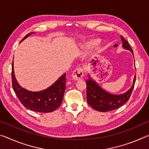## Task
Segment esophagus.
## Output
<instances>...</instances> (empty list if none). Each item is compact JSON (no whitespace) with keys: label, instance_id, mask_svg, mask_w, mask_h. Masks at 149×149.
Wrapping results in <instances>:
<instances>
[{"label":"esophagus","instance_id":"1","mask_svg":"<svg viewBox=\"0 0 149 149\" xmlns=\"http://www.w3.org/2000/svg\"><path fill=\"white\" fill-rule=\"evenodd\" d=\"M84 76V70L81 68H76L75 70H74L72 77V79L75 81H77V80L81 79Z\"/></svg>","mask_w":149,"mask_h":149}]
</instances>
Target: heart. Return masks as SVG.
Instances as JSON below:
<instances>
[{
    "label": "heart",
    "instance_id": "obj_1",
    "mask_svg": "<svg viewBox=\"0 0 149 149\" xmlns=\"http://www.w3.org/2000/svg\"><path fill=\"white\" fill-rule=\"evenodd\" d=\"M99 43H100V40H94V41H92L91 42H89V46H96V45H97Z\"/></svg>",
    "mask_w": 149,
    "mask_h": 149
}]
</instances>
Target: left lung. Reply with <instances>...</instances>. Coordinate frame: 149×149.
Listing matches in <instances>:
<instances>
[{
    "mask_svg": "<svg viewBox=\"0 0 149 149\" xmlns=\"http://www.w3.org/2000/svg\"><path fill=\"white\" fill-rule=\"evenodd\" d=\"M123 42V47L125 49H129L133 54V49L129 46L126 40L121 36ZM136 76H134L133 86L126 93L121 95H113L101 88L95 81L89 76L87 79V101L88 104L96 111L101 112H107L113 111L123 105L129 100L132 91L133 90Z\"/></svg>",
    "mask_w": 149,
    "mask_h": 149,
    "instance_id": "8db88e82",
    "label": "left lung"
}]
</instances>
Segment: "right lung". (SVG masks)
I'll return each instance as SVG.
<instances>
[{"label": "right lung", "mask_w": 149, "mask_h": 149, "mask_svg": "<svg viewBox=\"0 0 149 149\" xmlns=\"http://www.w3.org/2000/svg\"><path fill=\"white\" fill-rule=\"evenodd\" d=\"M31 34L32 32L28 34L23 38L22 41ZM65 81L64 74L45 90L38 92L28 91L18 84L15 76L13 62L12 65V83L14 91L21 103L26 108L34 111L49 113L57 109L62 104L65 89Z\"/></svg>", "instance_id": "add662e5"}]
</instances>
